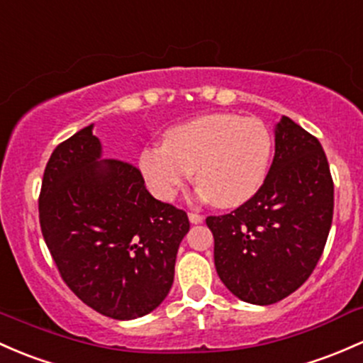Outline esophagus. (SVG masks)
Instances as JSON below:
<instances>
[{
    "mask_svg": "<svg viewBox=\"0 0 363 363\" xmlns=\"http://www.w3.org/2000/svg\"><path fill=\"white\" fill-rule=\"evenodd\" d=\"M189 220L192 225H199V223H202V220H204V218L197 213H189Z\"/></svg>",
    "mask_w": 363,
    "mask_h": 363,
    "instance_id": "34e87169",
    "label": "esophagus"
}]
</instances>
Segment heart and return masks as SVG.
<instances>
[{
	"instance_id": "1",
	"label": "heart",
	"mask_w": 363,
	"mask_h": 363,
	"mask_svg": "<svg viewBox=\"0 0 363 363\" xmlns=\"http://www.w3.org/2000/svg\"><path fill=\"white\" fill-rule=\"evenodd\" d=\"M272 135L255 118L204 114L169 128L164 143L140 154V173L159 201L169 202L194 177L199 196L239 208L258 194L270 166Z\"/></svg>"
}]
</instances>
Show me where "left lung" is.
Here are the masks:
<instances>
[{
    "label": "left lung",
    "instance_id": "obj_1",
    "mask_svg": "<svg viewBox=\"0 0 363 363\" xmlns=\"http://www.w3.org/2000/svg\"><path fill=\"white\" fill-rule=\"evenodd\" d=\"M334 185L315 136L282 116L275 155L255 197L206 220L225 287L251 305L287 298L311 275L333 223Z\"/></svg>",
    "mask_w": 363,
    "mask_h": 363
}]
</instances>
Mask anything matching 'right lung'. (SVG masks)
I'll return each instance as SVG.
<instances>
[{"label": "right lung", "mask_w": 363, "mask_h": 363, "mask_svg": "<svg viewBox=\"0 0 363 363\" xmlns=\"http://www.w3.org/2000/svg\"><path fill=\"white\" fill-rule=\"evenodd\" d=\"M40 223L64 282L116 320L143 317L164 301L190 228L185 211L150 196L135 166L102 157L93 124L53 150Z\"/></svg>", "instance_id": "obj_1"}]
</instances>
